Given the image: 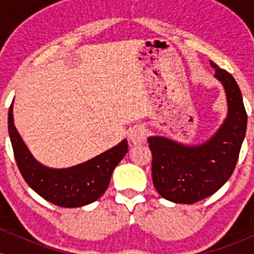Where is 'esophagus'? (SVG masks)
I'll list each match as a JSON object with an SVG mask.
<instances>
[{
    "mask_svg": "<svg viewBox=\"0 0 254 254\" xmlns=\"http://www.w3.org/2000/svg\"><path fill=\"white\" fill-rule=\"evenodd\" d=\"M145 129L142 125H136L129 131V141L132 144L143 143L145 141Z\"/></svg>",
    "mask_w": 254,
    "mask_h": 254,
    "instance_id": "obj_1",
    "label": "esophagus"
}]
</instances>
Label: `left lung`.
<instances>
[{
    "label": "left lung",
    "mask_w": 254,
    "mask_h": 254,
    "mask_svg": "<svg viewBox=\"0 0 254 254\" xmlns=\"http://www.w3.org/2000/svg\"><path fill=\"white\" fill-rule=\"evenodd\" d=\"M210 65L216 71L215 78L222 83L228 107L216 132L200 144L148 137L154 186L173 203L193 204L220 190L234 171L246 135L247 115L237 81L212 61Z\"/></svg>",
    "instance_id": "1"
}]
</instances>
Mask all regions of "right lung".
<instances>
[{
  "mask_svg": "<svg viewBox=\"0 0 254 254\" xmlns=\"http://www.w3.org/2000/svg\"><path fill=\"white\" fill-rule=\"evenodd\" d=\"M8 131L17 167L25 182L44 199L62 208H78L99 199L109 186L113 170L127 153V141L123 139L82 164L51 168L36 160L22 141L14 125L13 103L8 112Z\"/></svg>",
  "mask_w": 254,
  "mask_h": 254,
  "instance_id": "obj_1",
  "label": "right lung"
}]
</instances>
